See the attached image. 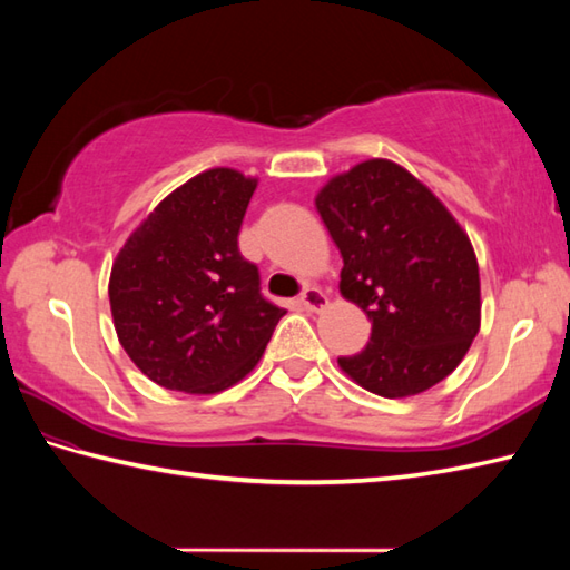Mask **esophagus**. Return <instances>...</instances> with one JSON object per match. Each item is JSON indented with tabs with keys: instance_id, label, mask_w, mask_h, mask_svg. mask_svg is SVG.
I'll return each instance as SVG.
<instances>
[{
	"instance_id": "esophagus-1",
	"label": "esophagus",
	"mask_w": 570,
	"mask_h": 570,
	"mask_svg": "<svg viewBox=\"0 0 570 570\" xmlns=\"http://www.w3.org/2000/svg\"><path fill=\"white\" fill-rule=\"evenodd\" d=\"M301 306L308 313H318L328 306V296H325L318 286H308L304 294H301Z\"/></svg>"
}]
</instances>
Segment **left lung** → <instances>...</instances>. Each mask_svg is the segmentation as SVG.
I'll return each mask as SVG.
<instances>
[{
  "label": "left lung",
  "instance_id": "obj_1",
  "mask_svg": "<svg viewBox=\"0 0 570 570\" xmlns=\"http://www.w3.org/2000/svg\"><path fill=\"white\" fill-rule=\"evenodd\" d=\"M316 208L343 254L341 294L372 321L367 347L337 365L384 399L431 390L480 331V269L468 233L426 184L390 159L333 176Z\"/></svg>",
  "mask_w": 570,
  "mask_h": 570
}]
</instances>
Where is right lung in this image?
<instances>
[{
    "label": "right lung",
    "instance_id": "1",
    "mask_svg": "<svg viewBox=\"0 0 570 570\" xmlns=\"http://www.w3.org/2000/svg\"><path fill=\"white\" fill-rule=\"evenodd\" d=\"M259 180L208 168L144 217L110 272L112 323L151 382L217 394L257 367L284 308L259 294L257 266L239 254L242 217Z\"/></svg>",
    "mask_w": 570,
    "mask_h": 570
}]
</instances>
